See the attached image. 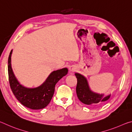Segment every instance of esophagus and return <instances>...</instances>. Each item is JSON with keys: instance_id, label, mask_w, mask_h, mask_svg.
I'll return each instance as SVG.
<instances>
[{"instance_id": "esophagus-1", "label": "esophagus", "mask_w": 132, "mask_h": 132, "mask_svg": "<svg viewBox=\"0 0 132 132\" xmlns=\"http://www.w3.org/2000/svg\"><path fill=\"white\" fill-rule=\"evenodd\" d=\"M69 70L70 71V72H73V71L76 70V68L75 66H70V68H69Z\"/></svg>"}]
</instances>
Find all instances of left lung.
I'll return each instance as SVG.
<instances>
[{
    "label": "left lung",
    "mask_w": 132,
    "mask_h": 132,
    "mask_svg": "<svg viewBox=\"0 0 132 132\" xmlns=\"http://www.w3.org/2000/svg\"><path fill=\"white\" fill-rule=\"evenodd\" d=\"M75 75L77 80L76 94L82 103L93 106H98L105 103L110 98L111 94L105 96L104 94L95 93L91 90L87 80L79 73Z\"/></svg>",
    "instance_id": "obj_1"
}]
</instances>
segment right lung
Returning <instances> with one entry per match:
<instances>
[{"label":"right lung","mask_w":132,"mask_h":132,"mask_svg":"<svg viewBox=\"0 0 132 132\" xmlns=\"http://www.w3.org/2000/svg\"><path fill=\"white\" fill-rule=\"evenodd\" d=\"M13 50L8 59V74L10 88L18 101L24 106L31 109H41L50 104L55 91L56 84L68 74V69L64 68L53 71L39 86L28 88L20 83L13 73L11 63Z\"/></svg>","instance_id":"add662e5"}]
</instances>
